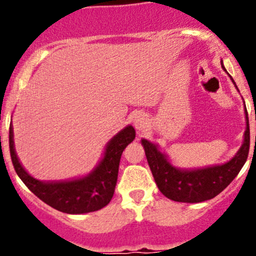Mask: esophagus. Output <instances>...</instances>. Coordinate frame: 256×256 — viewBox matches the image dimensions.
I'll use <instances>...</instances> for the list:
<instances>
[{
    "instance_id": "obj_1",
    "label": "esophagus",
    "mask_w": 256,
    "mask_h": 256,
    "mask_svg": "<svg viewBox=\"0 0 256 256\" xmlns=\"http://www.w3.org/2000/svg\"><path fill=\"white\" fill-rule=\"evenodd\" d=\"M134 128H136V130L142 131L146 126V118L144 116H142V114H137V116H134Z\"/></svg>"
}]
</instances>
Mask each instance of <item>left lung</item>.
Returning a JSON list of instances; mask_svg holds the SVG:
<instances>
[{
	"mask_svg": "<svg viewBox=\"0 0 256 256\" xmlns=\"http://www.w3.org/2000/svg\"><path fill=\"white\" fill-rule=\"evenodd\" d=\"M222 70L226 72L222 61ZM231 78V76H230ZM234 82V79L231 78ZM234 86L236 83L234 82ZM237 88V86H236ZM238 90V89H237ZM246 128L244 140L237 154L228 162L198 170H182L174 167L164 152L158 150V146L150 140H142L146 160L155 179L158 190L167 198L177 202L198 204L210 200L219 195L228 184L236 178L240 168L248 158L250 146V132H249L248 112L244 106Z\"/></svg>",
	"mask_w": 256,
	"mask_h": 256,
	"instance_id": "8db88e82",
	"label": "left lung"
}]
</instances>
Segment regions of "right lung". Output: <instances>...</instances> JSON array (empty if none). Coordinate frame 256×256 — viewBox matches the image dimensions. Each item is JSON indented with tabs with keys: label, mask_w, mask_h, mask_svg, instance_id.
<instances>
[{
	"label": "right lung",
	"mask_w": 256,
	"mask_h": 256,
	"mask_svg": "<svg viewBox=\"0 0 256 256\" xmlns=\"http://www.w3.org/2000/svg\"><path fill=\"white\" fill-rule=\"evenodd\" d=\"M134 137V128L128 125L107 143L104 158L89 174L64 182H40L25 171L14 149L12 124L10 126V152L16 174L38 198L60 212L83 214L95 212L110 204L116 190L120 158Z\"/></svg>",
	"instance_id": "right-lung-1"
}]
</instances>
